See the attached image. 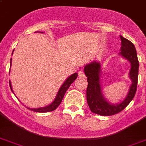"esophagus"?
<instances>
[{
	"label": "esophagus",
	"mask_w": 146,
	"mask_h": 146,
	"mask_svg": "<svg viewBox=\"0 0 146 146\" xmlns=\"http://www.w3.org/2000/svg\"><path fill=\"white\" fill-rule=\"evenodd\" d=\"M78 76H79L80 77H85V73H83V71L80 70L78 72Z\"/></svg>",
	"instance_id": "1"
}]
</instances>
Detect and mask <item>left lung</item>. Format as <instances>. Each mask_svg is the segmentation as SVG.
<instances>
[{
    "instance_id": "obj_1",
    "label": "left lung",
    "mask_w": 146,
    "mask_h": 146,
    "mask_svg": "<svg viewBox=\"0 0 146 146\" xmlns=\"http://www.w3.org/2000/svg\"><path fill=\"white\" fill-rule=\"evenodd\" d=\"M121 48L120 54L131 64L129 78L132 84L129 87L127 97L120 103L113 104L109 103L103 96L100 84L101 64L99 62L92 61L86 65L84 72L87 76L88 86L86 89L87 103L92 112L102 116H111L123 111L133 99L137 88L139 74V60L134 44L130 41L120 35Z\"/></svg>"
}]
</instances>
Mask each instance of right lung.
<instances>
[{
    "label": "right lung",
    "mask_w": 146,
    "mask_h": 146,
    "mask_svg": "<svg viewBox=\"0 0 146 146\" xmlns=\"http://www.w3.org/2000/svg\"><path fill=\"white\" fill-rule=\"evenodd\" d=\"M11 60L12 59H10V60ZM10 66H11V61H10ZM77 73H73V74H72L71 76H70L66 79V81L63 83L61 87L60 88L59 91L57 92V96L55 98V99L54 100V102H53L51 104H49L48 106L43 107V108H29V109L31 110V111H35V112H40V113H43V112H50V111H54L55 109L57 108V107L60 105V104L61 103L62 100L64 98V95H65V93H66V90L69 89V87L70 86V85L74 82V80L77 78ZM9 83H10V89H11L13 92L10 81H9Z\"/></svg>",
    "instance_id": "obj_1"
}]
</instances>
